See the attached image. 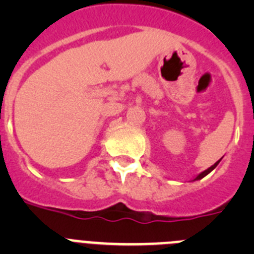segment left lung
<instances>
[{
  "instance_id": "left-lung-1",
  "label": "left lung",
  "mask_w": 254,
  "mask_h": 254,
  "mask_svg": "<svg viewBox=\"0 0 254 254\" xmlns=\"http://www.w3.org/2000/svg\"><path fill=\"white\" fill-rule=\"evenodd\" d=\"M220 161H221V159H220V160H219V161H216V163H215V164H214V165H211V167H210V168H208V169L203 170V172H202V173H199L198 176H197V177H194V178H193V179H192V181H190V182H194V181H199V179H202V178H203V177H206V176H207L208 173H211V172H212V170H214V169H215V168H216V167H217V164H219V163H220Z\"/></svg>"
}]
</instances>
